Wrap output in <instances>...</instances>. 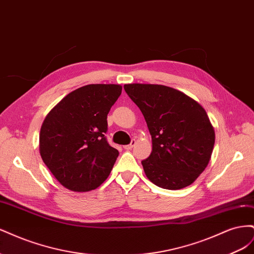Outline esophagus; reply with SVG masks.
I'll list each match as a JSON object with an SVG mask.
<instances>
[{
  "label": "esophagus",
  "instance_id": "obj_1",
  "mask_svg": "<svg viewBox=\"0 0 254 254\" xmlns=\"http://www.w3.org/2000/svg\"><path fill=\"white\" fill-rule=\"evenodd\" d=\"M135 145V140H132L131 141V143H130V144H128V145H125L124 146V149H126V150H130V149H131L132 147H133V146Z\"/></svg>",
  "mask_w": 254,
  "mask_h": 254
}]
</instances>
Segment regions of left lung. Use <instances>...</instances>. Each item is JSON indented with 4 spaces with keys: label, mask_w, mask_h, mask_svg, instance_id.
I'll list each match as a JSON object with an SVG mask.
<instances>
[{
    "label": "left lung",
    "mask_w": 254,
    "mask_h": 254,
    "mask_svg": "<svg viewBox=\"0 0 254 254\" xmlns=\"http://www.w3.org/2000/svg\"><path fill=\"white\" fill-rule=\"evenodd\" d=\"M124 89L143 113L151 135L152 151L142 161L146 177L166 190L190 186L209 164L215 143L202 106L162 84L129 83Z\"/></svg>",
    "instance_id": "8db88e82"
}]
</instances>
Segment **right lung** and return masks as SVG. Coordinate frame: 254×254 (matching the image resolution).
Returning <instances> with one entry per match:
<instances>
[{
	"mask_svg": "<svg viewBox=\"0 0 254 254\" xmlns=\"http://www.w3.org/2000/svg\"><path fill=\"white\" fill-rule=\"evenodd\" d=\"M121 93L120 84H87L61 99L44 119L40 156L61 186L89 191L108 178L119 151L106 140L107 115Z\"/></svg>",
	"mask_w": 254,
	"mask_h": 254,
	"instance_id": "1",
	"label": "right lung"
}]
</instances>
